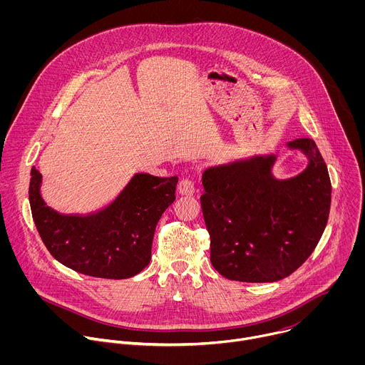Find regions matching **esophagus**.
<instances>
[{
  "label": "esophagus",
  "instance_id": "1",
  "mask_svg": "<svg viewBox=\"0 0 365 365\" xmlns=\"http://www.w3.org/2000/svg\"><path fill=\"white\" fill-rule=\"evenodd\" d=\"M178 190H179L180 195L192 196L195 193L196 187H195V183L190 179H183V180H180V183L178 186Z\"/></svg>",
  "mask_w": 365,
  "mask_h": 365
}]
</instances>
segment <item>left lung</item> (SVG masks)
Wrapping results in <instances>:
<instances>
[{
    "mask_svg": "<svg viewBox=\"0 0 365 365\" xmlns=\"http://www.w3.org/2000/svg\"><path fill=\"white\" fill-rule=\"evenodd\" d=\"M286 147L307 159L293 178L273 175L274 153L211 166L202 175L211 263L230 280L267 283L290 276L325 231L332 187L322 154L310 138Z\"/></svg>",
    "mask_w": 365,
    "mask_h": 365,
    "instance_id": "obj_1",
    "label": "left lung"
}]
</instances>
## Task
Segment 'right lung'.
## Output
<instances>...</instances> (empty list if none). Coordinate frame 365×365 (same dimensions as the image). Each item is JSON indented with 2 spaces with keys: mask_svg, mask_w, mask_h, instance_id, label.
<instances>
[{
  "mask_svg": "<svg viewBox=\"0 0 365 365\" xmlns=\"http://www.w3.org/2000/svg\"><path fill=\"white\" fill-rule=\"evenodd\" d=\"M29 199L36 228L63 266L92 277L128 279L151 258L154 230L175 202L178 176L137 173L106 207L89 214H61L41 196V175L33 168Z\"/></svg>",
  "mask_w": 365,
  "mask_h": 365,
  "instance_id": "1",
  "label": "right lung"
}]
</instances>
